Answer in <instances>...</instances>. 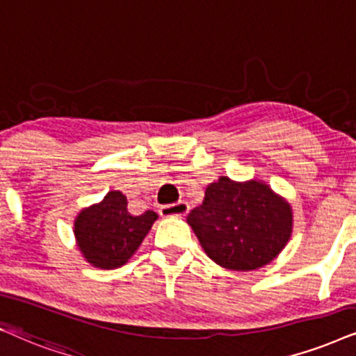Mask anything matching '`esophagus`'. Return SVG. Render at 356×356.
Masks as SVG:
<instances>
[{
  "label": "esophagus",
  "instance_id": "esophagus-1",
  "mask_svg": "<svg viewBox=\"0 0 356 356\" xmlns=\"http://www.w3.org/2000/svg\"><path fill=\"white\" fill-rule=\"evenodd\" d=\"M159 213L163 217H184L188 213V204L187 202H177V204L163 205L159 209Z\"/></svg>",
  "mask_w": 356,
  "mask_h": 356
}]
</instances>
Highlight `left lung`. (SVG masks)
<instances>
[{"instance_id": "1", "label": "left lung", "mask_w": 356, "mask_h": 356, "mask_svg": "<svg viewBox=\"0 0 356 356\" xmlns=\"http://www.w3.org/2000/svg\"><path fill=\"white\" fill-rule=\"evenodd\" d=\"M187 223L213 263L246 273L266 266L284 250L294 215L289 202L264 181L236 182L222 175L209 184Z\"/></svg>"}]
</instances>
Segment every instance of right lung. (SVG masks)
I'll list each match as a JSON object with an SVG mask.
<instances>
[{
    "label": "right lung",
    "instance_id": "add662e5",
    "mask_svg": "<svg viewBox=\"0 0 356 356\" xmlns=\"http://www.w3.org/2000/svg\"><path fill=\"white\" fill-rule=\"evenodd\" d=\"M156 220L152 210L131 215L126 195L110 191L98 204L79 211L74 220L75 243L93 268L116 269L136 253Z\"/></svg>",
    "mask_w": 356,
    "mask_h": 356
}]
</instances>
